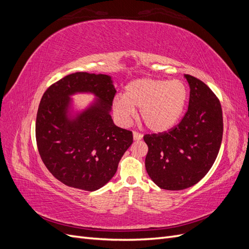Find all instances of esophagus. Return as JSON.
<instances>
[{
	"label": "esophagus",
	"mask_w": 249,
	"mask_h": 249,
	"mask_svg": "<svg viewBox=\"0 0 249 249\" xmlns=\"http://www.w3.org/2000/svg\"><path fill=\"white\" fill-rule=\"evenodd\" d=\"M133 138L135 141H139L142 139V135L137 132H133Z\"/></svg>",
	"instance_id": "esophagus-1"
}]
</instances>
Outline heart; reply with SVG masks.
<instances>
[{
    "label": "heart",
    "mask_w": 249,
    "mask_h": 249,
    "mask_svg": "<svg viewBox=\"0 0 249 249\" xmlns=\"http://www.w3.org/2000/svg\"><path fill=\"white\" fill-rule=\"evenodd\" d=\"M188 90L178 80L140 78L125 86L124 97L112 104L113 113L120 124H127L139 110L140 119L152 132L164 133L175 126L183 115Z\"/></svg>",
    "instance_id": "b5f03b06"
}]
</instances>
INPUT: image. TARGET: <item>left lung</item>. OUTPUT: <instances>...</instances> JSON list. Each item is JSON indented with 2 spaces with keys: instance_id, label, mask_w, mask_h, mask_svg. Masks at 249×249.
<instances>
[{
  "instance_id": "1",
  "label": "left lung",
  "mask_w": 249,
  "mask_h": 249,
  "mask_svg": "<svg viewBox=\"0 0 249 249\" xmlns=\"http://www.w3.org/2000/svg\"><path fill=\"white\" fill-rule=\"evenodd\" d=\"M190 87L189 106L180 123L167 133L145 135V168L165 190H184L213 166L222 141L223 118L219 100L205 83L184 74Z\"/></svg>"
}]
</instances>
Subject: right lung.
Wrapping results in <instances>:
<instances>
[{"label": "right lung", "mask_w": 249, "mask_h": 249, "mask_svg": "<svg viewBox=\"0 0 249 249\" xmlns=\"http://www.w3.org/2000/svg\"><path fill=\"white\" fill-rule=\"evenodd\" d=\"M91 93L85 109H73L71 96ZM116 93L108 74L74 72L43 93L36 117V142L49 171L64 185L95 191L114 177L118 163L133 143V134L113 123Z\"/></svg>", "instance_id": "add662e5"}]
</instances>
